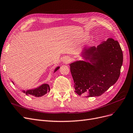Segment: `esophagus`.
<instances>
[{
    "label": "esophagus",
    "mask_w": 133,
    "mask_h": 133,
    "mask_svg": "<svg viewBox=\"0 0 133 133\" xmlns=\"http://www.w3.org/2000/svg\"><path fill=\"white\" fill-rule=\"evenodd\" d=\"M71 61V58L68 56H66L63 58V63L65 64H67Z\"/></svg>",
    "instance_id": "esophagus-1"
}]
</instances>
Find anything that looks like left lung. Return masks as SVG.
<instances>
[{
	"label": "left lung",
	"mask_w": 133,
	"mask_h": 133,
	"mask_svg": "<svg viewBox=\"0 0 133 133\" xmlns=\"http://www.w3.org/2000/svg\"><path fill=\"white\" fill-rule=\"evenodd\" d=\"M84 60L70 63V70L78 95L99 96L118 79L123 64V52L119 43L108 38L96 47L85 48Z\"/></svg>",
	"instance_id": "8db88e82"
}]
</instances>
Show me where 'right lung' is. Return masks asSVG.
<instances>
[{
	"instance_id": "obj_1",
	"label": "right lung",
	"mask_w": 133,
	"mask_h": 133,
	"mask_svg": "<svg viewBox=\"0 0 133 133\" xmlns=\"http://www.w3.org/2000/svg\"><path fill=\"white\" fill-rule=\"evenodd\" d=\"M59 68H60V66H57L55 68V70H54V73L57 71ZM12 82L14 84V82L12 81ZM49 91H50V87H49V85L48 84H43L37 88H33V89H28L27 90H22V92L24 93V94H26V95H31L35 97H41L46 94Z\"/></svg>"
}]
</instances>
